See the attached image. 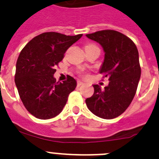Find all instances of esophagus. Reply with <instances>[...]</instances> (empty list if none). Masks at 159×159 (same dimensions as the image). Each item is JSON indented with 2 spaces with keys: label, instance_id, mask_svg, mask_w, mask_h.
I'll return each instance as SVG.
<instances>
[{
  "label": "esophagus",
  "instance_id": "1",
  "mask_svg": "<svg viewBox=\"0 0 159 159\" xmlns=\"http://www.w3.org/2000/svg\"><path fill=\"white\" fill-rule=\"evenodd\" d=\"M83 84H85V83H83V82L80 81V80H78V81H77V86H81V85H83Z\"/></svg>",
  "mask_w": 159,
  "mask_h": 159
}]
</instances>
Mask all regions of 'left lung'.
<instances>
[{"label":"left lung","mask_w":159,"mask_h":159,"mask_svg":"<svg viewBox=\"0 0 159 159\" xmlns=\"http://www.w3.org/2000/svg\"><path fill=\"white\" fill-rule=\"evenodd\" d=\"M98 42L104 52L100 73L109 83L102 89L93 85V95L86 100L88 109L103 119H113L123 114L136 93L141 77L138 48L133 41L114 30H103L86 34Z\"/></svg>","instance_id":"8db88e82"}]
</instances>
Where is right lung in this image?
I'll use <instances>...</instances> for the list:
<instances>
[{"label": "right lung", "mask_w": 159, "mask_h": 159, "mask_svg": "<svg viewBox=\"0 0 159 159\" xmlns=\"http://www.w3.org/2000/svg\"><path fill=\"white\" fill-rule=\"evenodd\" d=\"M82 35L45 32L33 38L21 50L16 63L15 85L27 111L37 118L46 120L60 114L76 87L72 76L59 83L53 75L66 50Z\"/></svg>", "instance_id": "right-lung-1"}]
</instances>
